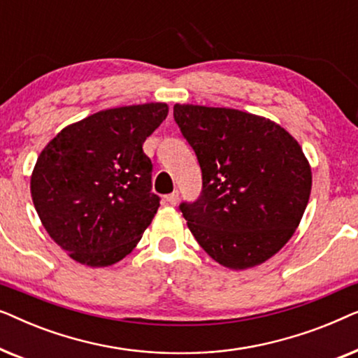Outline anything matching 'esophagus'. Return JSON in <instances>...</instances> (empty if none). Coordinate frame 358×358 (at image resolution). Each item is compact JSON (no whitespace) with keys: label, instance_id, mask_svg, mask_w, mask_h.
Returning a JSON list of instances; mask_svg holds the SVG:
<instances>
[{"label":"esophagus","instance_id":"esophagus-1","mask_svg":"<svg viewBox=\"0 0 358 358\" xmlns=\"http://www.w3.org/2000/svg\"><path fill=\"white\" fill-rule=\"evenodd\" d=\"M178 200H179V192H178V190H174L173 194H169L168 197H166V202H168L169 205H176V203H178Z\"/></svg>","mask_w":358,"mask_h":358}]
</instances>
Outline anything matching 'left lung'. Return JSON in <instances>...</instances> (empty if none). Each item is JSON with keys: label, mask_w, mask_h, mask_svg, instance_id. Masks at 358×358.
Here are the masks:
<instances>
[{"label": "left lung", "mask_w": 358, "mask_h": 358, "mask_svg": "<svg viewBox=\"0 0 358 358\" xmlns=\"http://www.w3.org/2000/svg\"><path fill=\"white\" fill-rule=\"evenodd\" d=\"M174 120L202 171V190L179 210L210 257L241 271L293 236L311 194V168L275 122L224 107L176 104Z\"/></svg>", "instance_id": "left-lung-1"}]
</instances>
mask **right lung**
I'll list each match as a JSON object with an SVG mask.
<instances>
[{
	"label": "right lung",
	"instance_id": "obj_1",
	"mask_svg": "<svg viewBox=\"0 0 358 358\" xmlns=\"http://www.w3.org/2000/svg\"><path fill=\"white\" fill-rule=\"evenodd\" d=\"M168 106L150 102L96 112L63 129L31 178L38 218L76 262L106 267L131 252L158 212L143 143Z\"/></svg>",
	"mask_w": 358,
	"mask_h": 358
}]
</instances>
